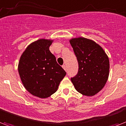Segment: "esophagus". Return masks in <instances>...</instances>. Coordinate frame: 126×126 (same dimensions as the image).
Returning <instances> with one entry per match:
<instances>
[{"instance_id": "esophagus-1", "label": "esophagus", "mask_w": 126, "mask_h": 126, "mask_svg": "<svg viewBox=\"0 0 126 126\" xmlns=\"http://www.w3.org/2000/svg\"><path fill=\"white\" fill-rule=\"evenodd\" d=\"M62 67H63V68L65 70H66V65H63V66H62Z\"/></svg>"}]
</instances>
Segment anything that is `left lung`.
Here are the masks:
<instances>
[{"label":"left lung","mask_w":126,"mask_h":126,"mask_svg":"<svg viewBox=\"0 0 126 126\" xmlns=\"http://www.w3.org/2000/svg\"><path fill=\"white\" fill-rule=\"evenodd\" d=\"M77 60L78 72L71 78L76 90L93 96L105 86L109 74V60L104 49L96 42L85 37L70 39Z\"/></svg>","instance_id":"8db88e82"}]
</instances>
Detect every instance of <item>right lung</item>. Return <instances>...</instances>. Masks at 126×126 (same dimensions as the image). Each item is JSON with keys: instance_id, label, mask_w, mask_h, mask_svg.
Here are the masks:
<instances>
[{"instance_id": "obj_1", "label": "right lung", "mask_w": 126, "mask_h": 126, "mask_svg": "<svg viewBox=\"0 0 126 126\" xmlns=\"http://www.w3.org/2000/svg\"><path fill=\"white\" fill-rule=\"evenodd\" d=\"M53 41L40 39L32 43L19 61L18 71L24 88L40 98H47L56 93L66 75L49 50Z\"/></svg>"}]
</instances>
